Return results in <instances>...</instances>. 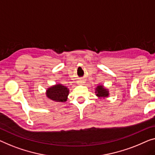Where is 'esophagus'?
Instances as JSON below:
<instances>
[{"mask_svg": "<svg viewBox=\"0 0 155 155\" xmlns=\"http://www.w3.org/2000/svg\"><path fill=\"white\" fill-rule=\"evenodd\" d=\"M78 84H84V81H83V80H79V81H78Z\"/></svg>", "mask_w": 155, "mask_h": 155, "instance_id": "obj_1", "label": "esophagus"}]
</instances>
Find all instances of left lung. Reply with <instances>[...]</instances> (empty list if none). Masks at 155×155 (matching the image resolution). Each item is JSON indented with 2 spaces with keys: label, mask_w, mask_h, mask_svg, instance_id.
Here are the masks:
<instances>
[{
  "label": "left lung",
  "mask_w": 155,
  "mask_h": 155,
  "mask_svg": "<svg viewBox=\"0 0 155 155\" xmlns=\"http://www.w3.org/2000/svg\"><path fill=\"white\" fill-rule=\"evenodd\" d=\"M96 95L100 98H105V97H108V91L107 89H106L103 85H98L96 88V91H95Z\"/></svg>",
  "instance_id": "left-lung-1"
}]
</instances>
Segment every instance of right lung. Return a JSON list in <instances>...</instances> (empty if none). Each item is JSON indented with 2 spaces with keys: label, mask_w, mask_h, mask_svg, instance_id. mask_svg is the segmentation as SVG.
I'll list each match as a JSON object with an SVG mask.
<instances>
[{
  "label": "right lung",
  "mask_w": 155,
  "mask_h": 155,
  "mask_svg": "<svg viewBox=\"0 0 155 155\" xmlns=\"http://www.w3.org/2000/svg\"><path fill=\"white\" fill-rule=\"evenodd\" d=\"M47 97L57 102H64L68 100L69 89L62 84H56L48 87L46 92Z\"/></svg>",
  "instance_id": "1"
}]
</instances>
